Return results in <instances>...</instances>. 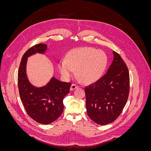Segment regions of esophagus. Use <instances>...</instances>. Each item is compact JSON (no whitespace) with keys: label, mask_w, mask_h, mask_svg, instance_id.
Masks as SVG:
<instances>
[{"label":"esophagus","mask_w":151,"mask_h":151,"mask_svg":"<svg viewBox=\"0 0 151 151\" xmlns=\"http://www.w3.org/2000/svg\"><path fill=\"white\" fill-rule=\"evenodd\" d=\"M78 88V86H77V85L74 84H72L71 85V87H70V91L74 90V89H76V88Z\"/></svg>","instance_id":"obj_1"}]
</instances>
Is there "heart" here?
Returning a JSON list of instances; mask_svg holds the SVG:
<instances>
[{"mask_svg":"<svg viewBox=\"0 0 151 151\" xmlns=\"http://www.w3.org/2000/svg\"><path fill=\"white\" fill-rule=\"evenodd\" d=\"M106 65L107 57L104 52L84 47L72 50L66 60L58 63V68L65 80L70 79L77 70V76L83 83L92 84L101 78Z\"/></svg>","mask_w":151,"mask_h":151,"instance_id":"obj_1","label":"heart"}]
</instances>
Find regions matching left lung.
I'll use <instances>...</instances> for the list:
<instances>
[{"instance_id":"8db88e82","label":"left lung","mask_w":151,"mask_h":151,"mask_svg":"<svg viewBox=\"0 0 151 151\" xmlns=\"http://www.w3.org/2000/svg\"><path fill=\"white\" fill-rule=\"evenodd\" d=\"M113 60L106 74L85 88L87 114L99 125H107L121 114L129 94L128 68L120 55L113 51Z\"/></svg>"}]
</instances>
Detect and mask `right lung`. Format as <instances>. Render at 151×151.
I'll return each instance as SVG.
<instances>
[{"instance_id":"add662e5","label":"right lung","mask_w":151,"mask_h":151,"mask_svg":"<svg viewBox=\"0 0 151 151\" xmlns=\"http://www.w3.org/2000/svg\"><path fill=\"white\" fill-rule=\"evenodd\" d=\"M47 50L46 44L40 43L27 50L21 59L17 76L20 98L27 113L32 119L44 125L50 124L61 115L63 100L69 93L71 86L54 76L41 87H36L29 81L26 71L28 58L36 53L45 55Z\"/></svg>"}]
</instances>
